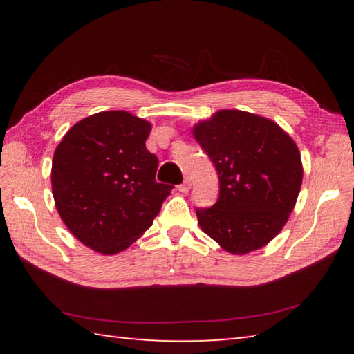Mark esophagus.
I'll list each match as a JSON object with an SVG mask.
<instances>
[{"label":"esophagus","instance_id":"obj_1","mask_svg":"<svg viewBox=\"0 0 354 354\" xmlns=\"http://www.w3.org/2000/svg\"><path fill=\"white\" fill-rule=\"evenodd\" d=\"M190 187H192V181H190L189 178H185L184 181L178 185V190L183 192V194H187V192L190 190Z\"/></svg>","mask_w":354,"mask_h":354}]
</instances>
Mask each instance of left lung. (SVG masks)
Here are the masks:
<instances>
[{
	"label": "left lung",
	"mask_w": 354,
	"mask_h": 354,
	"mask_svg": "<svg viewBox=\"0 0 354 354\" xmlns=\"http://www.w3.org/2000/svg\"><path fill=\"white\" fill-rule=\"evenodd\" d=\"M194 134L220 183L215 205L196 207L201 230L232 254L267 245L283 230L301 187L295 142L272 120L243 111H220Z\"/></svg>",
	"instance_id": "1"
}]
</instances>
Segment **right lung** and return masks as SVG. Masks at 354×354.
Instances as JSON below:
<instances>
[{
	"mask_svg": "<svg viewBox=\"0 0 354 354\" xmlns=\"http://www.w3.org/2000/svg\"><path fill=\"white\" fill-rule=\"evenodd\" d=\"M151 124L124 111L76 123L53 158L57 212L71 234L103 254L127 250L153 225L173 185L156 181L159 160L145 140Z\"/></svg>",
	"mask_w": 354,
	"mask_h": 354,
	"instance_id": "add662e5",
	"label": "right lung"
}]
</instances>
